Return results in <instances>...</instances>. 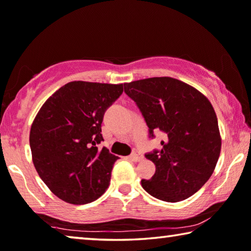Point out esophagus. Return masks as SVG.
Masks as SVG:
<instances>
[{
	"instance_id": "obj_1",
	"label": "esophagus",
	"mask_w": 251,
	"mask_h": 251,
	"mask_svg": "<svg viewBox=\"0 0 251 251\" xmlns=\"http://www.w3.org/2000/svg\"><path fill=\"white\" fill-rule=\"evenodd\" d=\"M142 155L140 154V152H139L138 150H134L132 153L130 154V159L132 160V161H135V162H138V161H140V160H142Z\"/></svg>"
}]
</instances>
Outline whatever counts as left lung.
<instances>
[{
	"mask_svg": "<svg viewBox=\"0 0 251 251\" xmlns=\"http://www.w3.org/2000/svg\"><path fill=\"white\" fill-rule=\"evenodd\" d=\"M145 118L149 138L164 134L162 148L146 153L155 164L142 188L154 198L178 202L206 183L218 161L221 138L215 110L198 90L174 77L161 76L125 83Z\"/></svg>",
	"mask_w": 251,
	"mask_h": 251,
	"instance_id": "8db88e82",
	"label": "left lung"
}]
</instances>
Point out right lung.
I'll use <instances>...</instances> for the list:
<instances>
[{"label": "right lung", "mask_w": 251, "mask_h": 251, "mask_svg": "<svg viewBox=\"0 0 251 251\" xmlns=\"http://www.w3.org/2000/svg\"><path fill=\"white\" fill-rule=\"evenodd\" d=\"M125 84L73 81L45 101L30 131L33 163L57 198L85 204L104 194L118 157L106 148L101 125Z\"/></svg>", "instance_id": "obj_1"}]
</instances>
